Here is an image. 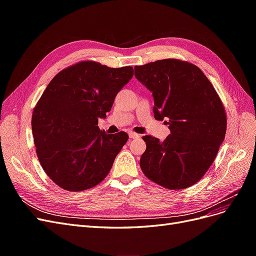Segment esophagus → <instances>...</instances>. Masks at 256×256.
Returning a JSON list of instances; mask_svg holds the SVG:
<instances>
[{
	"label": "esophagus",
	"instance_id": "34e87169",
	"mask_svg": "<svg viewBox=\"0 0 256 256\" xmlns=\"http://www.w3.org/2000/svg\"><path fill=\"white\" fill-rule=\"evenodd\" d=\"M129 138H140V134H138L132 132V131H131V132H129Z\"/></svg>",
	"mask_w": 256,
	"mask_h": 256
}]
</instances>
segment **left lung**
Here are the masks:
<instances>
[{
    "label": "left lung",
    "instance_id": "obj_1",
    "mask_svg": "<svg viewBox=\"0 0 256 256\" xmlns=\"http://www.w3.org/2000/svg\"><path fill=\"white\" fill-rule=\"evenodd\" d=\"M134 76L152 92L154 116L168 125L164 141L144 136L140 166L147 178L168 189L198 182L210 168L226 132L219 95L200 69L166 58L134 67Z\"/></svg>",
    "mask_w": 256,
    "mask_h": 256
}]
</instances>
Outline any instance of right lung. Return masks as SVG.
I'll use <instances>...</instances> for the list:
<instances>
[{"label":"right lung","instance_id":"obj_1","mask_svg":"<svg viewBox=\"0 0 256 256\" xmlns=\"http://www.w3.org/2000/svg\"><path fill=\"white\" fill-rule=\"evenodd\" d=\"M132 76L130 66L83 60L60 72L46 88L34 108L32 131L38 160L58 187L83 191L109 174L128 134H106L98 118H106Z\"/></svg>","mask_w":256,"mask_h":256}]
</instances>
